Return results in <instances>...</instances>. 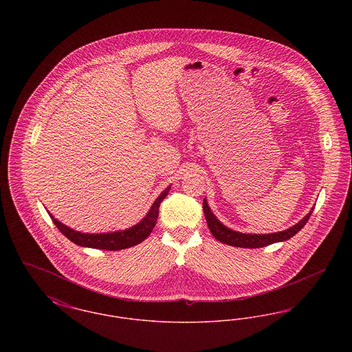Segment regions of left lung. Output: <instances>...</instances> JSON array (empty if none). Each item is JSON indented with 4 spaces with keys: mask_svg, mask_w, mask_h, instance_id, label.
I'll use <instances>...</instances> for the list:
<instances>
[{
    "mask_svg": "<svg viewBox=\"0 0 352 352\" xmlns=\"http://www.w3.org/2000/svg\"><path fill=\"white\" fill-rule=\"evenodd\" d=\"M314 208H311V211L300 220L296 226L281 231V232H274V234H243V232H237L234 230H230L228 227H226L224 224H221L219 221L217 217L212 214V211L208 207V203L204 199L203 201V211H204V217L207 220L208 228L211 231V234H214V237L219 240L220 243L232 245V247H239V248H261V247H267L273 243H278V241H285L290 237H293L297 232H300L302 228L305 227V224L307 223V220L310 218L311 212Z\"/></svg>",
    "mask_w": 352,
    "mask_h": 352,
    "instance_id": "left-lung-1",
    "label": "left lung"
}]
</instances>
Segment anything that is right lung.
Masks as SVG:
<instances>
[{
    "mask_svg": "<svg viewBox=\"0 0 352 352\" xmlns=\"http://www.w3.org/2000/svg\"><path fill=\"white\" fill-rule=\"evenodd\" d=\"M168 190H170V186L166 190H164L161 192V195L153 203V206L145 218L133 227L126 228L124 231L108 232V234H83V232L75 231L67 226H65L58 219L54 218L51 214L49 215H50L51 220L54 221V224L58 227V230L76 245L95 248V250H104V251H120V250L131 248L133 245L140 244L151 234V231L157 223V218H158L160 204L168 197Z\"/></svg>",
    "mask_w": 352,
    "mask_h": 352,
    "instance_id": "obj_1",
    "label": "right lung"
}]
</instances>
